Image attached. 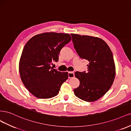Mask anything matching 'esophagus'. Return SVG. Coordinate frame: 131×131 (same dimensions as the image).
<instances>
[{
	"instance_id": "obj_1",
	"label": "esophagus",
	"mask_w": 131,
	"mask_h": 131,
	"mask_svg": "<svg viewBox=\"0 0 131 131\" xmlns=\"http://www.w3.org/2000/svg\"><path fill=\"white\" fill-rule=\"evenodd\" d=\"M68 76L69 78H73L74 77V72H69L68 73Z\"/></svg>"
}]
</instances>
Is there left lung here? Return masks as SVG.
I'll list each match as a JSON object with an SVG mask.
<instances>
[{
  "label": "left lung",
  "instance_id": "obj_1",
  "mask_svg": "<svg viewBox=\"0 0 131 131\" xmlns=\"http://www.w3.org/2000/svg\"><path fill=\"white\" fill-rule=\"evenodd\" d=\"M74 48L81 59L88 61V71H77L80 82L74 89L77 97L86 102L100 99L109 90L115 76V66L108 45L99 37L71 34Z\"/></svg>",
  "mask_w": 131,
  "mask_h": 131
}]
</instances>
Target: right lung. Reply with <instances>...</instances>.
Returning a JSON list of instances; mask_svg holds the SVG:
<instances>
[{"label": "right lung", "instance_id": "1", "mask_svg": "<svg viewBox=\"0 0 131 131\" xmlns=\"http://www.w3.org/2000/svg\"><path fill=\"white\" fill-rule=\"evenodd\" d=\"M71 40L68 34L45 32L33 36L25 45L19 70L21 80L31 94L39 99L57 96L68 73L51 67L58 61L61 49Z\"/></svg>", "mask_w": 131, "mask_h": 131}]
</instances>
